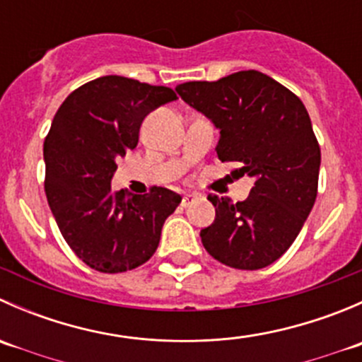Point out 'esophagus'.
<instances>
[{"instance_id": "obj_1", "label": "esophagus", "mask_w": 362, "mask_h": 362, "mask_svg": "<svg viewBox=\"0 0 362 362\" xmlns=\"http://www.w3.org/2000/svg\"><path fill=\"white\" fill-rule=\"evenodd\" d=\"M194 199H196V196L194 194H184L182 196V206H189V204H192L194 203Z\"/></svg>"}]
</instances>
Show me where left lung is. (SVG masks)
<instances>
[{
  "mask_svg": "<svg viewBox=\"0 0 362 362\" xmlns=\"http://www.w3.org/2000/svg\"><path fill=\"white\" fill-rule=\"evenodd\" d=\"M177 93L221 129L218 159L238 164L236 177L255 178L245 202L208 194L215 221L199 233L203 247L229 268L269 266L293 245L317 198L320 147L305 105L255 69L180 83Z\"/></svg>",
  "mask_w": 362,
  "mask_h": 362,
  "instance_id": "8db88e82",
  "label": "left lung"
}]
</instances>
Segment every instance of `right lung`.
I'll return each instance as SVG.
<instances>
[{
	"mask_svg": "<svg viewBox=\"0 0 362 362\" xmlns=\"http://www.w3.org/2000/svg\"><path fill=\"white\" fill-rule=\"evenodd\" d=\"M173 100L170 87L108 75L73 90L54 115L43 144L47 202L69 249L96 272L124 273L147 262L182 202L156 185L136 196L110 185L147 113Z\"/></svg>",
	"mask_w": 362,
	"mask_h": 362,
	"instance_id": "obj_1",
	"label": "right lung"
}]
</instances>
